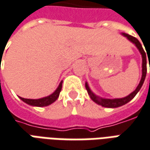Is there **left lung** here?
<instances>
[{
	"instance_id": "1",
	"label": "left lung",
	"mask_w": 150,
	"mask_h": 150,
	"mask_svg": "<svg viewBox=\"0 0 150 150\" xmlns=\"http://www.w3.org/2000/svg\"><path fill=\"white\" fill-rule=\"evenodd\" d=\"M122 35L123 36H125L129 41L134 44L136 47L137 48V50H139V52L141 53V57H142V75H141V81L139 83V84L137 87V88L134 90L133 92L132 93H130L129 95H127V97H122V98H114V99H109V98H102V97H98L97 96L95 93H93V91L90 89L88 83L86 82L85 83V88L87 89V92L88 93V95L90 96V98L97 105H101L103 107H107V108H117L119 106H122L123 105L127 104V102H129L130 100L132 99H133L134 97L137 94V93L140 91L141 88V87L144 83V79H145V76H146V72H147V67H146V64H147V62H146V53L143 50L142 45L140 43V41L137 40V38H135L132 35L126 34V33H122ZM149 70H150V63H149Z\"/></svg>"
}]
</instances>
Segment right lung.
Returning <instances> with one entry per match:
<instances>
[{
	"label": "right lung",
	"instance_id": "obj_1",
	"mask_svg": "<svg viewBox=\"0 0 150 150\" xmlns=\"http://www.w3.org/2000/svg\"><path fill=\"white\" fill-rule=\"evenodd\" d=\"M62 80L60 82L57 89L55 90L52 94H50L47 97L39 98V99H27V98H23L21 97H19V98L25 103L32 105V106H37V107L47 106V105H50L52 103H53L58 98L61 90H62Z\"/></svg>",
	"mask_w": 150,
	"mask_h": 150
}]
</instances>
